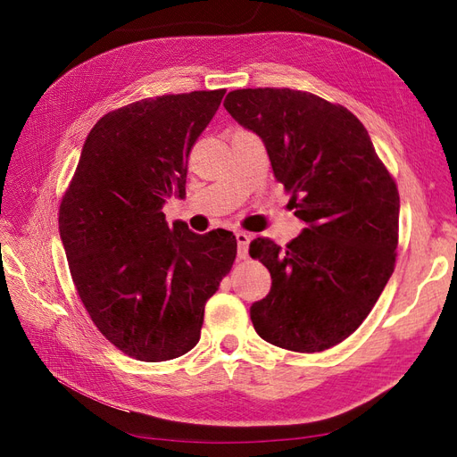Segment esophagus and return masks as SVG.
Listing matches in <instances>:
<instances>
[{"label": "esophagus", "instance_id": "esophagus-1", "mask_svg": "<svg viewBox=\"0 0 457 457\" xmlns=\"http://www.w3.org/2000/svg\"><path fill=\"white\" fill-rule=\"evenodd\" d=\"M237 240H238V257L245 259L247 257V247H250L252 234L250 232H244V230H238L237 232Z\"/></svg>", "mask_w": 457, "mask_h": 457}]
</instances>
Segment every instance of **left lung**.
Wrapping results in <instances>:
<instances>
[{
  "label": "left lung",
  "instance_id": "left-lung-1",
  "mask_svg": "<svg viewBox=\"0 0 457 457\" xmlns=\"http://www.w3.org/2000/svg\"><path fill=\"white\" fill-rule=\"evenodd\" d=\"M227 112L265 143L276 181L305 220L286 247L255 238L270 272L250 309L257 334L287 351L320 353L364 322L395 270L400 198L362 121L341 104L287 87L230 91Z\"/></svg>",
  "mask_w": 457,
  "mask_h": 457
}]
</instances>
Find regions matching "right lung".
I'll use <instances>...</instances> for the list:
<instances>
[{"label":"right lung","instance_id":"1","mask_svg":"<svg viewBox=\"0 0 457 457\" xmlns=\"http://www.w3.org/2000/svg\"><path fill=\"white\" fill-rule=\"evenodd\" d=\"M225 89L162 95L104 114L68 185L59 230L78 295L123 354L163 362L200 339L205 301L230 272L237 238L168 225L165 198L185 196L190 150Z\"/></svg>","mask_w":457,"mask_h":457}]
</instances>
